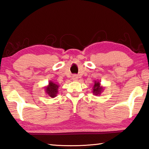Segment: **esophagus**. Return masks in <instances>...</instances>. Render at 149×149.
Here are the masks:
<instances>
[{
  "label": "esophagus",
  "instance_id": "obj_1",
  "mask_svg": "<svg viewBox=\"0 0 149 149\" xmlns=\"http://www.w3.org/2000/svg\"><path fill=\"white\" fill-rule=\"evenodd\" d=\"M72 79H73V80H74V81H76V80H77V79H78V76H77V75H76V74H74V75H73V76H72Z\"/></svg>",
  "mask_w": 149,
  "mask_h": 149
}]
</instances>
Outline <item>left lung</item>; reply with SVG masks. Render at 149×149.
Wrapping results in <instances>:
<instances>
[{"label": "left lung", "mask_w": 149, "mask_h": 149, "mask_svg": "<svg viewBox=\"0 0 149 149\" xmlns=\"http://www.w3.org/2000/svg\"><path fill=\"white\" fill-rule=\"evenodd\" d=\"M93 93H94L95 95H97L101 93V91L102 90V88L100 86V83L95 81L94 86H93Z\"/></svg>", "instance_id": "obj_1"}]
</instances>
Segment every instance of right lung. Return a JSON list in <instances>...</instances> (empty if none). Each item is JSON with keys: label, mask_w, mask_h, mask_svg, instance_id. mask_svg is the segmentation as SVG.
Wrapping results in <instances>:
<instances>
[{"label": "right lung", "mask_w": 149, "mask_h": 149, "mask_svg": "<svg viewBox=\"0 0 149 149\" xmlns=\"http://www.w3.org/2000/svg\"><path fill=\"white\" fill-rule=\"evenodd\" d=\"M58 85L52 82H50L49 86L46 88V91L50 97H54L58 93Z\"/></svg>", "instance_id": "add662e5"}]
</instances>
